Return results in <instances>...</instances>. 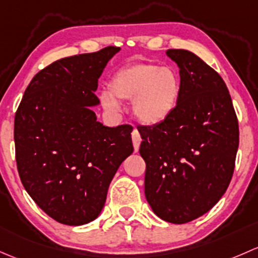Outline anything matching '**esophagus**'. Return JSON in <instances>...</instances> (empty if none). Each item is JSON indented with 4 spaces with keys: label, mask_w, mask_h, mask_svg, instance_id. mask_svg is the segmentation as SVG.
I'll return each mask as SVG.
<instances>
[{
    "label": "esophagus",
    "mask_w": 258,
    "mask_h": 258,
    "mask_svg": "<svg viewBox=\"0 0 258 258\" xmlns=\"http://www.w3.org/2000/svg\"><path fill=\"white\" fill-rule=\"evenodd\" d=\"M132 139H133V145H134V150L138 151V150H139L140 143H142V137H140L139 132H138L137 129L133 130Z\"/></svg>",
    "instance_id": "esophagus-1"
}]
</instances>
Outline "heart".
<instances>
[{"label":"heart","mask_w":258,"mask_h":258,"mask_svg":"<svg viewBox=\"0 0 258 258\" xmlns=\"http://www.w3.org/2000/svg\"><path fill=\"white\" fill-rule=\"evenodd\" d=\"M103 93L107 109L118 110V100H132L134 118L144 125H158L174 113L181 95V81L171 67L151 62H137L114 73Z\"/></svg>","instance_id":"obj_1"}]
</instances>
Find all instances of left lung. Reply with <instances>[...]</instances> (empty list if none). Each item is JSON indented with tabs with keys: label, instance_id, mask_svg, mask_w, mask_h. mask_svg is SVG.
<instances>
[{
	"label": "left lung",
	"instance_id": "1",
	"mask_svg": "<svg viewBox=\"0 0 258 258\" xmlns=\"http://www.w3.org/2000/svg\"><path fill=\"white\" fill-rule=\"evenodd\" d=\"M179 67L181 95L158 125L138 126L145 160V198L160 219L186 224L222 198L232 179L238 121L216 71L185 49H168Z\"/></svg>",
	"mask_w": 258,
	"mask_h": 258
}]
</instances>
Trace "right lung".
Returning <instances> with one entry per match:
<instances>
[{"label":"right lung","instance_id":"obj_1","mask_svg":"<svg viewBox=\"0 0 258 258\" xmlns=\"http://www.w3.org/2000/svg\"><path fill=\"white\" fill-rule=\"evenodd\" d=\"M109 46L55 60L28 84L15 115L16 163L28 195L60 224L97 219L120 164L134 151L133 126L97 121L98 79L119 52Z\"/></svg>","mask_w":258,"mask_h":258}]
</instances>
